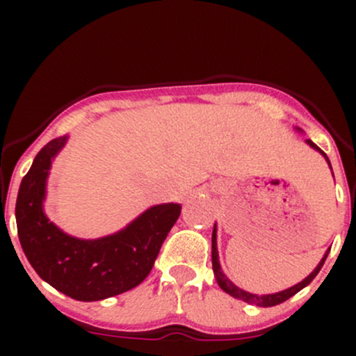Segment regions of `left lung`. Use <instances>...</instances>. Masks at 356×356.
Masks as SVG:
<instances>
[{
  "instance_id": "obj_1",
  "label": "left lung",
  "mask_w": 356,
  "mask_h": 356,
  "mask_svg": "<svg viewBox=\"0 0 356 356\" xmlns=\"http://www.w3.org/2000/svg\"><path fill=\"white\" fill-rule=\"evenodd\" d=\"M298 131L301 132V129H298ZM305 143H307V145L310 146V148H314L315 152L321 153V155L325 158V161H327L329 168H331V170H332L331 161H329L327 155H325V153L322 152V149L318 148V146L315 145L314 141H310V139H307V141H305ZM332 177H334V174H332ZM329 251H331V248H329V250L325 251V254H324V257H322V260L318 261L317 267H315L314 270H312V274L307 275V277H305L301 282H298V284L291 286V288L284 289V291H279V293L253 294V293H248V291H245V289L238 288V286H236L234 282H232L231 279H229L227 275H225L224 272H222L220 261H218V250H217V224L213 225V232H211V265H213V274H215V279H217V284L220 286V289H224L225 293L231 294L232 298H238V300L245 301V303L254 305V307H275V305L282 303V301L289 300L291 296H294V294H296L298 291L307 288V286L310 284L312 281H314L315 275L318 274V270H321V268H322V265H324V261H325V258H327Z\"/></svg>"
}]
</instances>
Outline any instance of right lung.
Segmentation results:
<instances>
[{
	"label": "right lung",
	"mask_w": 356,
	"mask_h": 356,
	"mask_svg": "<svg viewBox=\"0 0 356 356\" xmlns=\"http://www.w3.org/2000/svg\"><path fill=\"white\" fill-rule=\"evenodd\" d=\"M49 141L20 182L15 218L22 250L39 277L79 301H99L141 284L181 215V204H155L110 236L81 239L67 234L44 213L49 170L67 145Z\"/></svg>",
	"instance_id": "obj_1"
}]
</instances>
